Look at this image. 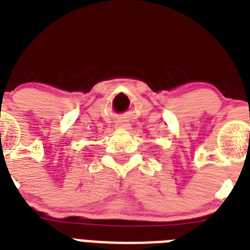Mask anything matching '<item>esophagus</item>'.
Instances as JSON below:
<instances>
[{
    "mask_svg": "<svg viewBox=\"0 0 250 250\" xmlns=\"http://www.w3.org/2000/svg\"><path fill=\"white\" fill-rule=\"evenodd\" d=\"M116 127H118V128H128L130 125H128V123H125V122H119V123L116 125Z\"/></svg>",
    "mask_w": 250,
    "mask_h": 250,
    "instance_id": "34e87169",
    "label": "esophagus"
}]
</instances>
